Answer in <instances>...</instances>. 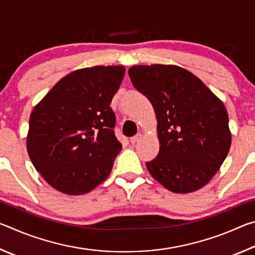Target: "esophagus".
I'll return each mask as SVG.
<instances>
[{
	"mask_svg": "<svg viewBox=\"0 0 255 255\" xmlns=\"http://www.w3.org/2000/svg\"><path fill=\"white\" fill-rule=\"evenodd\" d=\"M140 139H141V135H140V133H137V135H135V136L130 138V143L136 144L137 141H139Z\"/></svg>",
	"mask_w": 255,
	"mask_h": 255,
	"instance_id": "34e87169",
	"label": "esophagus"
}]
</instances>
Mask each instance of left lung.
<instances>
[{
  "label": "left lung",
  "instance_id": "left-lung-1",
  "mask_svg": "<svg viewBox=\"0 0 255 255\" xmlns=\"http://www.w3.org/2000/svg\"><path fill=\"white\" fill-rule=\"evenodd\" d=\"M128 74L137 91L152 103L157 119L159 152L146 162L150 175L175 193L202 188L230 152L232 135L225 106L180 66L137 65Z\"/></svg>",
  "mask_w": 255,
  "mask_h": 255
}]
</instances>
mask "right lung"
I'll return each instance as SVG.
<instances>
[{"label": "right lung", "instance_id": "1", "mask_svg": "<svg viewBox=\"0 0 255 255\" xmlns=\"http://www.w3.org/2000/svg\"><path fill=\"white\" fill-rule=\"evenodd\" d=\"M124 66H94L70 73L33 108L27 150L49 185L71 196L103 182L122 144L115 136L110 108Z\"/></svg>", "mask_w": 255, "mask_h": 255}]
</instances>
